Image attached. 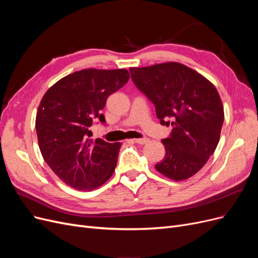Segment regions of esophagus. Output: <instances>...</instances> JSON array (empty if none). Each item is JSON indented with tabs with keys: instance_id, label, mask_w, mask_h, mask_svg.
Returning <instances> with one entry per match:
<instances>
[{
	"instance_id": "1",
	"label": "esophagus",
	"mask_w": 258,
	"mask_h": 258,
	"mask_svg": "<svg viewBox=\"0 0 258 258\" xmlns=\"http://www.w3.org/2000/svg\"><path fill=\"white\" fill-rule=\"evenodd\" d=\"M132 142H135V143H137V144H141V145H143V144H146L148 141H150V140L148 139H146V138H142V139H134V140H131Z\"/></svg>"
}]
</instances>
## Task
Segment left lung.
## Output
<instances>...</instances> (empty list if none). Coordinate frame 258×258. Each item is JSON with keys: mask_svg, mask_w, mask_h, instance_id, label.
<instances>
[{"mask_svg": "<svg viewBox=\"0 0 258 258\" xmlns=\"http://www.w3.org/2000/svg\"><path fill=\"white\" fill-rule=\"evenodd\" d=\"M136 87L155 105L163 126H172L163 159L155 166L165 176L182 181L206 165L220 141L224 107L206 77L177 62L130 68Z\"/></svg>", "mask_w": 258, "mask_h": 258, "instance_id": "obj_1", "label": "left lung"}]
</instances>
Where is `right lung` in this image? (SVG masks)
<instances>
[{"mask_svg": "<svg viewBox=\"0 0 258 258\" xmlns=\"http://www.w3.org/2000/svg\"><path fill=\"white\" fill-rule=\"evenodd\" d=\"M129 77L124 69L82 70L58 81L41 101L35 128L43 158L77 190L95 189L114 172L121 144L93 140L91 126L105 122L107 98Z\"/></svg>", "mask_w": 258, "mask_h": 258, "instance_id": "right-lung-1", "label": "right lung"}]
</instances>
